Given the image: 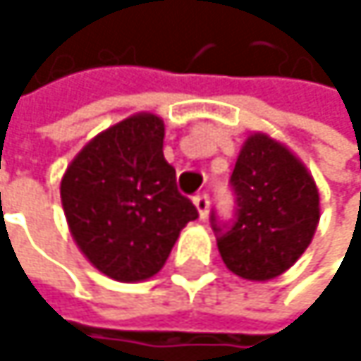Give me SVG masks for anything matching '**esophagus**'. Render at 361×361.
<instances>
[{
  "label": "esophagus",
  "mask_w": 361,
  "mask_h": 361,
  "mask_svg": "<svg viewBox=\"0 0 361 361\" xmlns=\"http://www.w3.org/2000/svg\"><path fill=\"white\" fill-rule=\"evenodd\" d=\"M195 207H197V212H199V219H207V212H210V197H207L205 192L197 195L195 197Z\"/></svg>",
  "instance_id": "34e87169"
}]
</instances>
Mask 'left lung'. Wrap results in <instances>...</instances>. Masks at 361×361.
<instances>
[{"instance_id":"obj_1","label":"left lung","mask_w":361,"mask_h":361,"mask_svg":"<svg viewBox=\"0 0 361 361\" xmlns=\"http://www.w3.org/2000/svg\"><path fill=\"white\" fill-rule=\"evenodd\" d=\"M235 219L212 212L225 267L243 279L269 281L286 273L310 247L321 219V197L305 164L286 145L251 134L231 173Z\"/></svg>"}]
</instances>
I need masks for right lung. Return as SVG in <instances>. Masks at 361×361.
Masks as SVG:
<instances>
[{"mask_svg": "<svg viewBox=\"0 0 361 361\" xmlns=\"http://www.w3.org/2000/svg\"><path fill=\"white\" fill-rule=\"evenodd\" d=\"M164 121L138 112L97 134L60 182L71 235L90 264L116 281L154 277L188 221L199 216L164 160Z\"/></svg>", "mask_w": 361, "mask_h": 361, "instance_id": "obj_1", "label": "right lung"}]
</instances>
